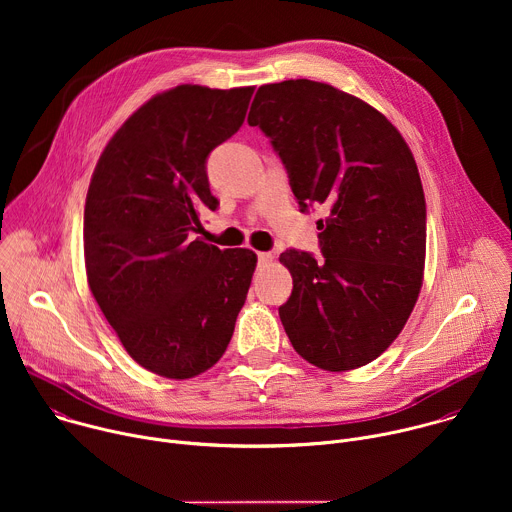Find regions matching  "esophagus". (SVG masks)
Wrapping results in <instances>:
<instances>
[{
  "mask_svg": "<svg viewBox=\"0 0 512 512\" xmlns=\"http://www.w3.org/2000/svg\"><path fill=\"white\" fill-rule=\"evenodd\" d=\"M271 259H273V255H271V253H265V251L257 253V261H259V265H267V263H271Z\"/></svg>",
  "mask_w": 512,
  "mask_h": 512,
  "instance_id": "34e87169",
  "label": "esophagus"
}]
</instances>
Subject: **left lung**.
Wrapping results in <instances>:
<instances>
[{
  "label": "left lung",
  "instance_id": "1",
  "mask_svg": "<svg viewBox=\"0 0 512 512\" xmlns=\"http://www.w3.org/2000/svg\"><path fill=\"white\" fill-rule=\"evenodd\" d=\"M249 125L271 141L300 210L320 206L324 261L287 249L281 324L324 371L358 369L403 330L425 265V196L409 145L364 101L308 79L259 87Z\"/></svg>",
  "mask_w": 512,
  "mask_h": 512
}]
</instances>
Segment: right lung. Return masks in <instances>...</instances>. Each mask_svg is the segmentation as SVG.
<instances>
[{
  "label": "right lung",
  "mask_w": 512,
  "mask_h": 512,
  "mask_svg": "<svg viewBox=\"0 0 512 512\" xmlns=\"http://www.w3.org/2000/svg\"><path fill=\"white\" fill-rule=\"evenodd\" d=\"M253 87L180 85L139 107L111 137L85 204L93 296L129 356L160 377L218 362L247 300L257 255L192 233L216 210L208 154L239 131Z\"/></svg>",
  "instance_id": "add662e5"
}]
</instances>
